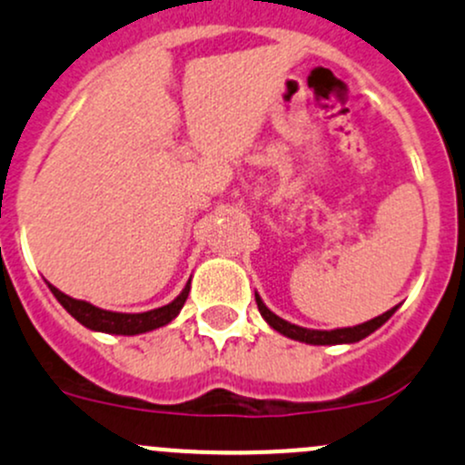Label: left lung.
Instances as JSON below:
<instances>
[{"instance_id": "left-lung-1", "label": "left lung", "mask_w": 465, "mask_h": 465, "mask_svg": "<svg viewBox=\"0 0 465 465\" xmlns=\"http://www.w3.org/2000/svg\"><path fill=\"white\" fill-rule=\"evenodd\" d=\"M256 305H258V312H261V316L270 322V327H273L276 331H281L282 336H287V339H294V341H301V343H310V345H341V343H359L361 339H365V336H370L372 331L379 330L381 325H383L385 321L390 319V316L397 312V307H392V310H388L385 314L376 316V319L368 321V322H361V325H354V327H339V330H307V327H301V325H294V322L281 319V316H276L270 307L262 302V298L256 294Z\"/></svg>"}]
</instances>
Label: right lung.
Listing matches in <instances>:
<instances>
[{
    "mask_svg": "<svg viewBox=\"0 0 465 465\" xmlns=\"http://www.w3.org/2000/svg\"><path fill=\"white\" fill-rule=\"evenodd\" d=\"M51 287L53 296L60 301V305L64 307L68 314L73 316L77 322H82L84 327H89L93 331H104V334H122V336H134V334H144V331L158 330V327L169 325L175 316L183 310L184 301H187L189 290H192V281L184 285V290L180 292L169 305L158 307V310L151 312H140V314H122V312H109L102 310V307L91 305L86 301H77V298L66 296L64 292H60L57 287Z\"/></svg>",
    "mask_w": 465,
    "mask_h": 465,
    "instance_id": "1",
    "label": "right lung"
}]
</instances>
